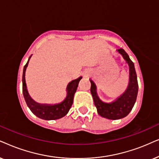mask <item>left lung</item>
<instances>
[{
	"mask_svg": "<svg viewBox=\"0 0 159 159\" xmlns=\"http://www.w3.org/2000/svg\"><path fill=\"white\" fill-rule=\"evenodd\" d=\"M117 51L122 55L129 66V84L126 92L116 101L111 103H105L97 96L96 85L92 80H90L91 94L94 99V105L97 107V113L102 117L111 120H117L126 117L134 107L138 93V83L134 63L123 48H120Z\"/></svg>",
	"mask_w": 159,
	"mask_h": 159,
	"instance_id": "1",
	"label": "left lung"
}]
</instances>
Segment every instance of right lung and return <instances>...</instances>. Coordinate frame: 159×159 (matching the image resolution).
<instances>
[{
  "label": "right lung",
  "mask_w": 159,
  "mask_h": 159,
  "mask_svg": "<svg viewBox=\"0 0 159 159\" xmlns=\"http://www.w3.org/2000/svg\"><path fill=\"white\" fill-rule=\"evenodd\" d=\"M31 57L32 55L29 57L26 65H25L22 74V93L27 106L32 111V113L41 119L56 120L64 117L68 113L73 105L74 94L77 90L78 83L82 77H79L77 79L73 80L68 84L67 86V97L62 102L55 105L40 104L34 101L30 96L27 89L26 83H25V70H26Z\"/></svg>",
  "instance_id": "obj_1"
}]
</instances>
